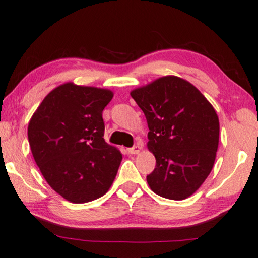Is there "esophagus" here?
I'll use <instances>...</instances> for the list:
<instances>
[{"mask_svg": "<svg viewBox=\"0 0 258 258\" xmlns=\"http://www.w3.org/2000/svg\"><path fill=\"white\" fill-rule=\"evenodd\" d=\"M141 150H142V145L137 144V145H135L134 148L128 149V153H130V154H138V153L141 152Z\"/></svg>", "mask_w": 258, "mask_h": 258, "instance_id": "obj_1", "label": "esophagus"}]
</instances>
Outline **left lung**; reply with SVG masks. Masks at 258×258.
I'll use <instances>...</instances> for the list:
<instances>
[{
	"mask_svg": "<svg viewBox=\"0 0 258 258\" xmlns=\"http://www.w3.org/2000/svg\"><path fill=\"white\" fill-rule=\"evenodd\" d=\"M130 96L148 121V149L156 168L146 176L153 192L168 200L191 196L207 180L219 144V118L191 83L165 76Z\"/></svg>",
	"mask_w": 258,
	"mask_h": 258,
	"instance_id": "left-lung-1",
	"label": "left lung"
}]
</instances>
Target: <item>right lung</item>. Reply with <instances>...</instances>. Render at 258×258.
Segmentation results:
<instances>
[{
    "instance_id": "obj_1",
    "label": "right lung",
    "mask_w": 258,
    "mask_h": 258,
    "mask_svg": "<svg viewBox=\"0 0 258 258\" xmlns=\"http://www.w3.org/2000/svg\"><path fill=\"white\" fill-rule=\"evenodd\" d=\"M107 89L66 83L47 94L31 117L27 136L50 188L71 203L94 201L108 191L122 154L104 140Z\"/></svg>"
}]
</instances>
